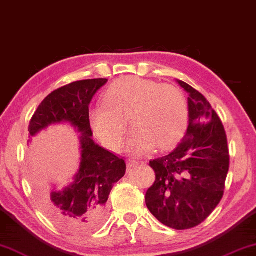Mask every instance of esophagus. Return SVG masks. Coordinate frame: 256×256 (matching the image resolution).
Wrapping results in <instances>:
<instances>
[{
  "mask_svg": "<svg viewBox=\"0 0 256 256\" xmlns=\"http://www.w3.org/2000/svg\"><path fill=\"white\" fill-rule=\"evenodd\" d=\"M140 162H136V160H132V159H128L127 160V166L129 168H134V166H136V165H138Z\"/></svg>",
  "mask_w": 256,
  "mask_h": 256,
  "instance_id": "34e87169",
  "label": "esophagus"
}]
</instances>
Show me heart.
Instances as JSON below:
<instances>
[{
	"instance_id": "obj_1",
	"label": "heart",
	"mask_w": 256,
	"mask_h": 256,
	"mask_svg": "<svg viewBox=\"0 0 256 256\" xmlns=\"http://www.w3.org/2000/svg\"><path fill=\"white\" fill-rule=\"evenodd\" d=\"M94 134L110 150L120 149L128 128L134 132L127 151L142 156L172 149L182 138L188 124V106L179 88L137 76L118 80L104 94V104L88 112Z\"/></svg>"
}]
</instances>
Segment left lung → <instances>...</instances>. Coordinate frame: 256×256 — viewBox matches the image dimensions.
I'll list each match as a JSON object with an SVG mask.
<instances>
[{
	"instance_id": "left-lung-1",
	"label": "left lung",
	"mask_w": 256,
	"mask_h": 256,
	"mask_svg": "<svg viewBox=\"0 0 256 256\" xmlns=\"http://www.w3.org/2000/svg\"><path fill=\"white\" fill-rule=\"evenodd\" d=\"M188 94V128L171 154L150 162L156 173L146 203L166 226L187 230L209 217L224 194L230 165L223 124L203 94L176 80Z\"/></svg>"
}]
</instances>
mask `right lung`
<instances>
[{"label":"right lung","mask_w":256,"mask_h":256,"mask_svg":"<svg viewBox=\"0 0 256 256\" xmlns=\"http://www.w3.org/2000/svg\"><path fill=\"white\" fill-rule=\"evenodd\" d=\"M106 78L70 83L44 99L30 121L32 137L50 126L68 124L78 132L80 162L72 182L36 184L40 206L47 217L69 233H88L102 226L107 217V200L114 184L126 173V162L92 138L88 105Z\"/></svg>","instance_id":"right-lung-1"}]
</instances>
